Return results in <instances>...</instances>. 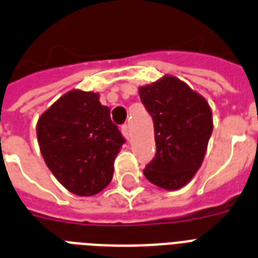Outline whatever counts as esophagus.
Instances as JSON below:
<instances>
[{"label":"esophagus","instance_id":"34e87169","mask_svg":"<svg viewBox=\"0 0 258 258\" xmlns=\"http://www.w3.org/2000/svg\"><path fill=\"white\" fill-rule=\"evenodd\" d=\"M122 133H123V135H124L125 139H128L130 135H131V134H130V125L128 124L122 125Z\"/></svg>","mask_w":258,"mask_h":258}]
</instances>
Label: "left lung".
<instances>
[{
    "label": "left lung",
    "mask_w": 258,
    "mask_h": 258,
    "mask_svg": "<svg viewBox=\"0 0 258 258\" xmlns=\"http://www.w3.org/2000/svg\"><path fill=\"white\" fill-rule=\"evenodd\" d=\"M139 95L154 120L156 143L144 176L163 189H179L202 165L212 135V111L200 94L171 75L140 87Z\"/></svg>",
    "instance_id": "8db88e82"
}]
</instances>
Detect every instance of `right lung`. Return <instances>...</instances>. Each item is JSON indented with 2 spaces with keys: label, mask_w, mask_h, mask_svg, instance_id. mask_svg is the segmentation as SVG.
Wrapping results in <instances>:
<instances>
[{
  "label": "right lung",
  "mask_w": 258,
  "mask_h": 258,
  "mask_svg": "<svg viewBox=\"0 0 258 258\" xmlns=\"http://www.w3.org/2000/svg\"><path fill=\"white\" fill-rule=\"evenodd\" d=\"M37 138L46 165L78 196H93L107 187L125 142L99 94L81 90L60 96L41 115Z\"/></svg>",
  "instance_id": "1"
}]
</instances>
